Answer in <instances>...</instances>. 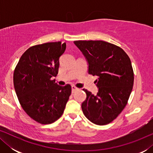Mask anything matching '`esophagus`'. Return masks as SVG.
Returning a JSON list of instances; mask_svg holds the SVG:
<instances>
[{
    "label": "esophagus",
    "instance_id": "34e87169",
    "mask_svg": "<svg viewBox=\"0 0 153 153\" xmlns=\"http://www.w3.org/2000/svg\"><path fill=\"white\" fill-rule=\"evenodd\" d=\"M78 90H79L78 88L74 86V85H72V93H74V92L78 91Z\"/></svg>",
    "mask_w": 153,
    "mask_h": 153
}]
</instances>
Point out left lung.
Instances as JSON below:
<instances>
[{
	"label": "left lung",
	"instance_id": "8db88e82",
	"mask_svg": "<svg viewBox=\"0 0 153 153\" xmlns=\"http://www.w3.org/2000/svg\"><path fill=\"white\" fill-rule=\"evenodd\" d=\"M88 63V73L97 76L98 93L86 89L81 104L83 114L92 123L104 125L112 122L127 104L134 84L131 60L123 49L102 40L74 42Z\"/></svg>",
	"mask_w": 153,
	"mask_h": 153
}]
</instances>
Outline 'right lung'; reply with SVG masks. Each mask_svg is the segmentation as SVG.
I'll return each mask as SVG.
<instances>
[{
	"label": "right lung",
	"instance_id": "obj_1",
	"mask_svg": "<svg viewBox=\"0 0 153 153\" xmlns=\"http://www.w3.org/2000/svg\"><path fill=\"white\" fill-rule=\"evenodd\" d=\"M66 44L61 42L33 46L20 58L13 81L21 106L31 118L41 124H51L63 114L71 95L70 84L58 85L52 80L59 68V58Z\"/></svg>",
	"mask_w": 153,
	"mask_h": 153
}]
</instances>
